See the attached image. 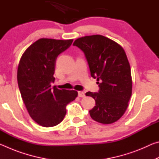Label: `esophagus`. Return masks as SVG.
Instances as JSON below:
<instances>
[{"instance_id": "1", "label": "esophagus", "mask_w": 159, "mask_h": 159, "mask_svg": "<svg viewBox=\"0 0 159 159\" xmlns=\"http://www.w3.org/2000/svg\"><path fill=\"white\" fill-rule=\"evenodd\" d=\"M79 98H84L85 97V93L83 91H79V94H78Z\"/></svg>"}]
</instances>
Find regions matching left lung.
I'll use <instances>...</instances> for the list:
<instances>
[{
    "instance_id": "left-lung-1",
    "label": "left lung",
    "mask_w": 159,
    "mask_h": 159,
    "mask_svg": "<svg viewBox=\"0 0 159 159\" xmlns=\"http://www.w3.org/2000/svg\"><path fill=\"white\" fill-rule=\"evenodd\" d=\"M73 45L85 54L91 76L97 79L99 92L85 93L95 99L91 118L103 124L120 118L128 108L132 95L130 66L123 48L102 35L79 38Z\"/></svg>"
}]
</instances>
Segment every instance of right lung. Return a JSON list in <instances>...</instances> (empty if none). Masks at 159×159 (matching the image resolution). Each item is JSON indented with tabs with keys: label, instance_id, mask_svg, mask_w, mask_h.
I'll use <instances>...</instances> for the list:
<instances>
[{
	"label": "right lung",
	"instance_id": "add662e5",
	"mask_svg": "<svg viewBox=\"0 0 159 159\" xmlns=\"http://www.w3.org/2000/svg\"><path fill=\"white\" fill-rule=\"evenodd\" d=\"M73 39H39L21 56L17 69V83L21 98L30 116L43 127H52L62 121L66 107L78 95L76 90H60L55 81L57 56L69 48Z\"/></svg>",
	"mask_w": 159,
	"mask_h": 159
}]
</instances>
